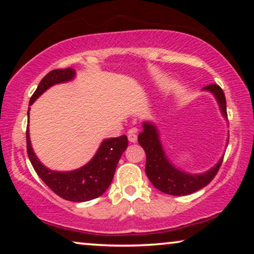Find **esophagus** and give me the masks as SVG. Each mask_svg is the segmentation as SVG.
<instances>
[{
  "label": "esophagus",
  "mask_w": 254,
  "mask_h": 254,
  "mask_svg": "<svg viewBox=\"0 0 254 254\" xmlns=\"http://www.w3.org/2000/svg\"><path fill=\"white\" fill-rule=\"evenodd\" d=\"M128 140H129V142H131V143H135V142L137 141L136 129H135V128H131V129H129V131H128Z\"/></svg>",
  "instance_id": "34e87169"
}]
</instances>
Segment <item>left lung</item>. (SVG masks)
Here are the masks:
<instances>
[{"mask_svg": "<svg viewBox=\"0 0 254 254\" xmlns=\"http://www.w3.org/2000/svg\"><path fill=\"white\" fill-rule=\"evenodd\" d=\"M203 90L210 91L215 96L222 114L227 119V102H225L223 90L217 84L207 85ZM137 140L147 156L145 173L149 180L156 189L170 195H189L203 189L214 179L223 162L222 157L217 164L207 172L190 175L177 168L169 161L159 140L158 129L154 124L143 123V131L138 134Z\"/></svg>", "mask_w": 254, "mask_h": 254, "instance_id": "left-lung-1", "label": "left lung"}]
</instances>
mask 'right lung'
<instances>
[{"mask_svg":"<svg viewBox=\"0 0 254 254\" xmlns=\"http://www.w3.org/2000/svg\"><path fill=\"white\" fill-rule=\"evenodd\" d=\"M74 77L75 70L72 68L54 69L50 71L40 81L37 90L31 97L29 106L32 105L34 100L52 85L71 81ZM127 145L128 138L126 135L106 138L102 142L96 155L88 164L74 171L59 172L50 170L41 164L33 152L30 142L29 127L26 128L27 155L37 175L55 194H58L62 199L74 201V202H84L96 199L105 193L112 183L118 162L123 152L126 150Z\"/></svg>","mask_w":254,"mask_h":254,"instance_id":"obj_1","label":"right lung"}]
</instances>
